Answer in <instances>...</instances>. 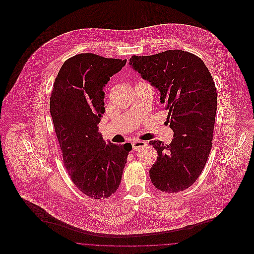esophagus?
Here are the masks:
<instances>
[{"label": "esophagus", "instance_id": "esophagus-1", "mask_svg": "<svg viewBox=\"0 0 254 254\" xmlns=\"http://www.w3.org/2000/svg\"><path fill=\"white\" fill-rule=\"evenodd\" d=\"M146 145L145 141H141V140H134L132 142V146H133V149L134 150H138L140 147H143Z\"/></svg>", "mask_w": 254, "mask_h": 254}]
</instances>
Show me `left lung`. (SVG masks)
<instances>
[{"label":"left lung","mask_w":254,"mask_h":254,"mask_svg":"<svg viewBox=\"0 0 254 254\" xmlns=\"http://www.w3.org/2000/svg\"><path fill=\"white\" fill-rule=\"evenodd\" d=\"M129 64L159 91L169 111L166 123L174 132L169 145L149 142L157 150L149 169L151 183L165 192L184 190L202 172L212 146L217 110L212 76L199 58L181 50L133 56Z\"/></svg>","instance_id":"8db88e82"}]
</instances>
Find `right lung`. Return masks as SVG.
Wrapping results in <instances>:
<instances>
[{
  "label": "right lung",
  "instance_id": "right-lung-1",
  "mask_svg": "<svg viewBox=\"0 0 254 254\" xmlns=\"http://www.w3.org/2000/svg\"><path fill=\"white\" fill-rule=\"evenodd\" d=\"M126 62L76 55L60 69L50 99L64 166L75 186L97 199L116 191L132 149L129 143H106L98 126L106 111L104 88Z\"/></svg>",
  "mask_w": 254,
  "mask_h": 254
}]
</instances>
